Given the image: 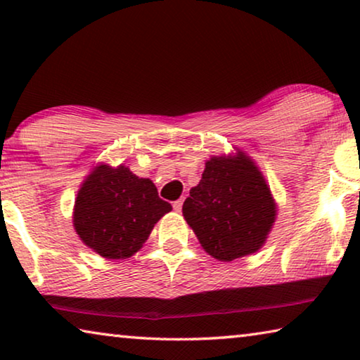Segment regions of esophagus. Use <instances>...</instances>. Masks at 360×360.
<instances>
[{
  "instance_id": "1",
  "label": "esophagus",
  "mask_w": 360,
  "mask_h": 360,
  "mask_svg": "<svg viewBox=\"0 0 360 360\" xmlns=\"http://www.w3.org/2000/svg\"><path fill=\"white\" fill-rule=\"evenodd\" d=\"M181 206H184V199H176V201H174V204H172L175 212H180Z\"/></svg>"
}]
</instances>
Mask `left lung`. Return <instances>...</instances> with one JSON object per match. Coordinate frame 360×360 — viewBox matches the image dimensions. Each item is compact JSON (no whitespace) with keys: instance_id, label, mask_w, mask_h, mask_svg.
<instances>
[{"instance_id":"8db88e82","label":"left lung","mask_w":360,"mask_h":360,"mask_svg":"<svg viewBox=\"0 0 360 360\" xmlns=\"http://www.w3.org/2000/svg\"><path fill=\"white\" fill-rule=\"evenodd\" d=\"M181 211L204 251L230 262L261 250L276 206L261 170L238 151L236 156L209 159Z\"/></svg>"}]
</instances>
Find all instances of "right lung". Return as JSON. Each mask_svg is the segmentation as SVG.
<instances>
[{"mask_svg":"<svg viewBox=\"0 0 360 360\" xmlns=\"http://www.w3.org/2000/svg\"><path fill=\"white\" fill-rule=\"evenodd\" d=\"M172 211L149 179L129 167L99 164L82 184L74 207L77 235L106 259H127L140 250L153 226Z\"/></svg>","mask_w":360,"mask_h":360,"instance_id":"add662e5","label":"right lung"}]
</instances>
